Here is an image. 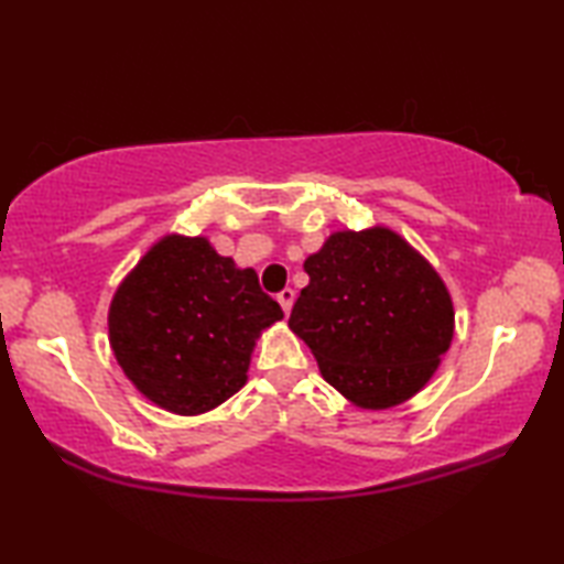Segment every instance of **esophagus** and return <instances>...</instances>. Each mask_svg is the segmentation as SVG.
Segmentation results:
<instances>
[{
  "mask_svg": "<svg viewBox=\"0 0 564 564\" xmlns=\"http://www.w3.org/2000/svg\"><path fill=\"white\" fill-rule=\"evenodd\" d=\"M293 301H295V293H293V289H283V291L279 293V303H281V308H283L285 316H289V313H291V308H293Z\"/></svg>",
  "mask_w": 564,
  "mask_h": 564,
  "instance_id": "obj_1",
  "label": "esophagus"
}]
</instances>
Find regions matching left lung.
<instances>
[{
  "label": "left lung",
  "instance_id": "8db88e82",
  "mask_svg": "<svg viewBox=\"0 0 564 564\" xmlns=\"http://www.w3.org/2000/svg\"><path fill=\"white\" fill-rule=\"evenodd\" d=\"M308 285L289 328L311 348L321 376L362 410H388L435 376L455 333L441 273L388 226L333 231L303 261Z\"/></svg>",
  "mask_w": 564,
  "mask_h": 564
}]
</instances>
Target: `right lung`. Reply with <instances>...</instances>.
<instances>
[{
    "label": "right lung",
    "instance_id": "add662e5",
    "mask_svg": "<svg viewBox=\"0 0 564 564\" xmlns=\"http://www.w3.org/2000/svg\"><path fill=\"white\" fill-rule=\"evenodd\" d=\"M283 318L253 269L206 236L166 234L109 303V346L133 388L174 415H204L248 380L256 340Z\"/></svg>",
    "mask_w": 564,
    "mask_h": 564
}]
</instances>
